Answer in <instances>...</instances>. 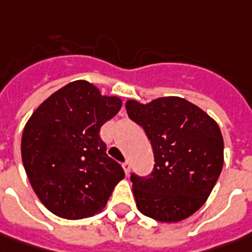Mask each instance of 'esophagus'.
Here are the masks:
<instances>
[{
    "instance_id": "obj_1",
    "label": "esophagus",
    "mask_w": 252,
    "mask_h": 252,
    "mask_svg": "<svg viewBox=\"0 0 252 252\" xmlns=\"http://www.w3.org/2000/svg\"><path fill=\"white\" fill-rule=\"evenodd\" d=\"M123 169H124V171H126V176H128V174L131 173V164H129L128 161H126V163H123Z\"/></svg>"
}]
</instances>
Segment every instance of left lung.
<instances>
[{"mask_svg":"<svg viewBox=\"0 0 252 252\" xmlns=\"http://www.w3.org/2000/svg\"><path fill=\"white\" fill-rule=\"evenodd\" d=\"M126 109L143 128L155 156L149 177L131 176L136 208L161 223L189 218L205 204L220 176L223 136L218 123L177 96L146 104L129 99Z\"/></svg>","mask_w":252,"mask_h":252,"instance_id":"left-lung-1","label":"left lung"}]
</instances>
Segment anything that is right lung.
Listing matches in <instances>:
<instances>
[{
	"label": "right lung",
	"instance_id": "obj_1",
	"mask_svg": "<svg viewBox=\"0 0 252 252\" xmlns=\"http://www.w3.org/2000/svg\"><path fill=\"white\" fill-rule=\"evenodd\" d=\"M123 100L104 96L88 81L54 92L23 128L22 161L41 204L76 220L99 213L124 170L106 153L100 126L117 114Z\"/></svg>",
	"mask_w": 252,
	"mask_h": 252
}]
</instances>
